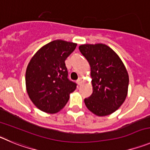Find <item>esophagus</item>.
<instances>
[{"mask_svg":"<svg viewBox=\"0 0 150 150\" xmlns=\"http://www.w3.org/2000/svg\"><path fill=\"white\" fill-rule=\"evenodd\" d=\"M76 82H77V84L79 85V86H80L81 83H82V79H81V78H79V79L76 80Z\"/></svg>","mask_w":150,"mask_h":150,"instance_id":"1","label":"esophagus"}]
</instances>
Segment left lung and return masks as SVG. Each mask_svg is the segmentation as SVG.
I'll list each match as a JSON object with an SVG mask.
<instances>
[{"instance_id":"left-lung-1","label":"left lung","mask_w":150,"mask_h":150,"mask_svg":"<svg viewBox=\"0 0 150 150\" xmlns=\"http://www.w3.org/2000/svg\"><path fill=\"white\" fill-rule=\"evenodd\" d=\"M79 49L91 66L93 86V93L85 99V104L97 116L111 115L127 96L129 75L124 64L112 48L103 44L82 45Z\"/></svg>"}]
</instances>
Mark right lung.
I'll return each mask as SVG.
<instances>
[{
	"mask_svg": "<svg viewBox=\"0 0 150 150\" xmlns=\"http://www.w3.org/2000/svg\"><path fill=\"white\" fill-rule=\"evenodd\" d=\"M76 43L55 40L42 47L33 56L26 71L29 97L42 112L54 114L66 105L76 88L68 78L64 61L75 50Z\"/></svg>",
	"mask_w": 150,
	"mask_h": 150,
	"instance_id": "obj_1",
	"label": "right lung"
}]
</instances>
